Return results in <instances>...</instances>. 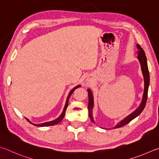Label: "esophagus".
Instances as JSON below:
<instances>
[{
	"instance_id": "esophagus-1",
	"label": "esophagus",
	"mask_w": 159,
	"mask_h": 159,
	"mask_svg": "<svg viewBox=\"0 0 159 159\" xmlns=\"http://www.w3.org/2000/svg\"><path fill=\"white\" fill-rule=\"evenodd\" d=\"M91 81V80L90 78H87V82H90Z\"/></svg>"
}]
</instances>
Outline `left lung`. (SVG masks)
Segmentation results:
<instances>
[{"label": "left lung", "instance_id": "left-lung-1", "mask_svg": "<svg viewBox=\"0 0 159 159\" xmlns=\"http://www.w3.org/2000/svg\"><path fill=\"white\" fill-rule=\"evenodd\" d=\"M137 48H138V59L140 62V66H141V70L143 72V75L144 77V93L143 95V98L139 107L136 109L134 112H133L129 115H128L126 117H125L124 119H122L119 123L116 125V126L113 128V129H117V128H120L125 126L127 124H129L130 121H131L133 119L137 117L138 115H140L141 112H143L144 107H145L147 99V93H148V89L149 86V73L148 66H147V61L145 54H144V50L141 48V47L137 44ZM88 96H89V104H88V110H89V117L91 119V121L95 123L93 116V96L91 91L88 89Z\"/></svg>", "mask_w": 159, "mask_h": 159}]
</instances>
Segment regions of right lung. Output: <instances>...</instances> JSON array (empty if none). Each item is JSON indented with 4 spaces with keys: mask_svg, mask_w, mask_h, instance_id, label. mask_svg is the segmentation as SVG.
Returning a JSON list of instances; mask_svg holds the SVG:
<instances>
[{
    "mask_svg": "<svg viewBox=\"0 0 159 159\" xmlns=\"http://www.w3.org/2000/svg\"><path fill=\"white\" fill-rule=\"evenodd\" d=\"M81 86L80 85H77L76 86V87H74L70 91L69 93H68V97H67V99H66V104H65V106H64V108H63V110L62 113H61V115L58 116V118H57L56 119H54V120L53 121H47V122H44V123H43V124H33L32 123V122H30V121L29 120V119H26V120L29 122V123H30L33 125H34V126H38V127H44V126H54V125H56L59 123L60 121H62V119L64 118V116H65V113H66V110L67 109V107H68V101H69V98L70 97V96L72 95V93L74 92V91L78 87H80Z\"/></svg>",
    "mask_w": 159,
    "mask_h": 159,
    "instance_id": "add662e5",
    "label": "right lung"
}]
</instances>
